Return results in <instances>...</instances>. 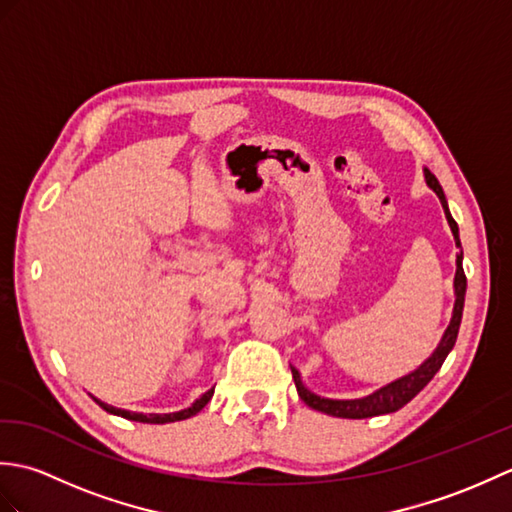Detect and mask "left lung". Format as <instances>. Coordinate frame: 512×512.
Listing matches in <instances>:
<instances>
[{"label":"left lung","mask_w":512,"mask_h":512,"mask_svg":"<svg viewBox=\"0 0 512 512\" xmlns=\"http://www.w3.org/2000/svg\"><path fill=\"white\" fill-rule=\"evenodd\" d=\"M424 180H427L429 187L433 189V193L438 195L440 202H442V209L444 215H447V222L451 226V233L455 237V246H460V233H458V224L449 213V206H447V198H444V191L440 187L438 178L433 176L429 169H424ZM455 281H453V288H455V306H453V317L449 328L444 330V336L440 345L436 347V352H433L427 361H424L416 372H411L407 376H402L394 383H389L385 387H380L374 394H369L365 398H356V400H332V398H321L317 394H312V391L301 383V376L295 367H292V378H295V385L299 391V398L306 402L308 407L317 409L321 413H328V416L334 418H352V420H361V418H374V416H383V413H394L400 407H405L407 402L418 396L420 391L429 385V380L436 376L438 369L442 367L444 358L449 356V352L453 350L455 339H458V332H460V321H462V310H464V295H466V275H464V268H462V253L455 259Z\"/></svg>","instance_id":"1"}]
</instances>
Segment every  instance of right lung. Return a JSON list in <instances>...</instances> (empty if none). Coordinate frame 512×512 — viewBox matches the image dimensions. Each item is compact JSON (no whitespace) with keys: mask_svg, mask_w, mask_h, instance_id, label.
Masks as SVG:
<instances>
[{"mask_svg":"<svg viewBox=\"0 0 512 512\" xmlns=\"http://www.w3.org/2000/svg\"><path fill=\"white\" fill-rule=\"evenodd\" d=\"M215 389V387H213ZM213 389L206 391V394H202L198 400L193 402L191 407L182 409V411H173V413H136V411H127V409H116L112 405H107V402H101L99 398H94V402L99 407H103L107 413H114V416H121V418H127V420H134V422H147V424H165V422H176V420H187L191 416H195V413L202 411L206 402L211 400L213 396Z\"/></svg>","mask_w":512,"mask_h":512,"instance_id":"obj_1","label":"right lung"}]
</instances>
